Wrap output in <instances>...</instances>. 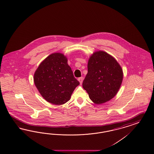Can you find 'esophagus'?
I'll return each instance as SVG.
<instances>
[{"instance_id": "1", "label": "esophagus", "mask_w": 154, "mask_h": 154, "mask_svg": "<svg viewBox=\"0 0 154 154\" xmlns=\"http://www.w3.org/2000/svg\"><path fill=\"white\" fill-rule=\"evenodd\" d=\"M83 79H84V78H83L82 77H79V78L78 79V80H79V81L80 84H82V81H83Z\"/></svg>"}]
</instances>
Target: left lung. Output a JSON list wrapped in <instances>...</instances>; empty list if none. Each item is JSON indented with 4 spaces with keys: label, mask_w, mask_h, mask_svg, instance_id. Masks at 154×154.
<instances>
[{
    "label": "left lung",
    "mask_w": 154,
    "mask_h": 154,
    "mask_svg": "<svg viewBox=\"0 0 154 154\" xmlns=\"http://www.w3.org/2000/svg\"><path fill=\"white\" fill-rule=\"evenodd\" d=\"M88 69L82 86L94 103L102 104L116 95L123 72L113 57L103 51L95 52L89 58Z\"/></svg>",
    "instance_id": "8db88e82"
}]
</instances>
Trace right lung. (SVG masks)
Wrapping results in <instances>:
<instances>
[{
	"instance_id": "right-lung-1",
	"label": "right lung",
	"mask_w": 154,
	"mask_h": 154,
	"mask_svg": "<svg viewBox=\"0 0 154 154\" xmlns=\"http://www.w3.org/2000/svg\"><path fill=\"white\" fill-rule=\"evenodd\" d=\"M67 61L64 54L54 53L47 56L35 72V85L48 102L64 104L70 100L75 88L79 85Z\"/></svg>"
}]
</instances>
